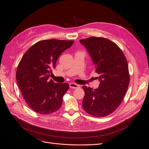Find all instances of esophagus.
Instances as JSON below:
<instances>
[{"label": "esophagus", "instance_id": "esophagus-1", "mask_svg": "<svg viewBox=\"0 0 149 149\" xmlns=\"http://www.w3.org/2000/svg\"><path fill=\"white\" fill-rule=\"evenodd\" d=\"M70 87L71 88H72V89H75V88H79V86H78V85H77L75 83H70Z\"/></svg>", "mask_w": 149, "mask_h": 149}]
</instances>
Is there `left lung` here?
Segmentation results:
<instances>
[{
	"instance_id": "1",
	"label": "left lung",
	"mask_w": 149,
	"mask_h": 149,
	"mask_svg": "<svg viewBox=\"0 0 149 149\" xmlns=\"http://www.w3.org/2000/svg\"><path fill=\"white\" fill-rule=\"evenodd\" d=\"M86 48L95 66L100 86L97 89L83 86L82 107L95 117L107 116L120 105L130 81L128 63L120 48L102 37H90L79 40Z\"/></svg>"
}]
</instances>
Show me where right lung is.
<instances>
[{"mask_svg": "<svg viewBox=\"0 0 149 149\" xmlns=\"http://www.w3.org/2000/svg\"><path fill=\"white\" fill-rule=\"evenodd\" d=\"M73 40L55 39L40 40L24 54L17 66L16 78L26 104L35 112L48 114L57 111L68 91V83H55L49 74L59 55Z\"/></svg>", "mask_w": 149, "mask_h": 149, "instance_id": "obj_1", "label": "right lung"}]
</instances>
